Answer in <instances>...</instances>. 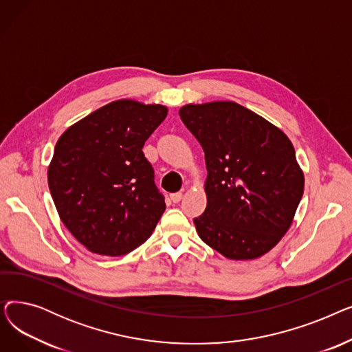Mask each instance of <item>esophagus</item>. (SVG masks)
I'll return each mask as SVG.
<instances>
[{"label":"esophagus","instance_id":"esophagus-1","mask_svg":"<svg viewBox=\"0 0 352 352\" xmlns=\"http://www.w3.org/2000/svg\"><path fill=\"white\" fill-rule=\"evenodd\" d=\"M181 198H182V192H174V194H171V201H173V202H179Z\"/></svg>","mask_w":352,"mask_h":352}]
</instances>
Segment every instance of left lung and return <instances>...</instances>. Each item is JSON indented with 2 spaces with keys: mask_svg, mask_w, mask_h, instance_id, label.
<instances>
[{
  "mask_svg": "<svg viewBox=\"0 0 352 352\" xmlns=\"http://www.w3.org/2000/svg\"><path fill=\"white\" fill-rule=\"evenodd\" d=\"M179 117L206 154L207 208L194 218L199 238L228 260L263 256L289 230L304 194L292 142L234 101L187 104Z\"/></svg>",
  "mask_w": 352,
  "mask_h": 352,
  "instance_id": "left-lung-1",
  "label": "left lung"
}]
</instances>
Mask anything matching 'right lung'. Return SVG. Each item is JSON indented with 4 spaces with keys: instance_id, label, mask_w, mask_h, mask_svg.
Returning <instances> with one entry per match:
<instances>
[{
    "instance_id": "obj_1",
    "label": "right lung",
    "mask_w": 352,
    "mask_h": 352,
    "mask_svg": "<svg viewBox=\"0 0 352 352\" xmlns=\"http://www.w3.org/2000/svg\"><path fill=\"white\" fill-rule=\"evenodd\" d=\"M168 108L109 102L68 126L54 148L48 187L65 228L88 251L120 256L153 234L165 211L142 146Z\"/></svg>"
}]
</instances>
